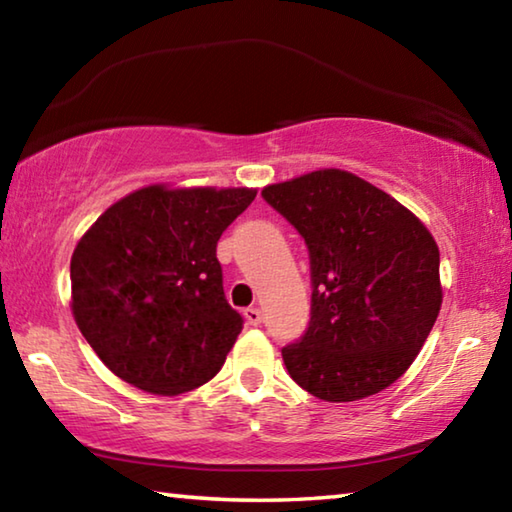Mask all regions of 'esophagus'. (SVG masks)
<instances>
[{
    "label": "esophagus",
    "instance_id": "esophagus-1",
    "mask_svg": "<svg viewBox=\"0 0 512 512\" xmlns=\"http://www.w3.org/2000/svg\"><path fill=\"white\" fill-rule=\"evenodd\" d=\"M244 318H246V323L248 325H253V327H257V325H262V309H257V307H248V309H244Z\"/></svg>",
    "mask_w": 512,
    "mask_h": 512
}]
</instances>
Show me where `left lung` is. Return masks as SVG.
<instances>
[{"label": "left lung", "instance_id": "left-lung-1", "mask_svg": "<svg viewBox=\"0 0 512 512\" xmlns=\"http://www.w3.org/2000/svg\"><path fill=\"white\" fill-rule=\"evenodd\" d=\"M309 250L311 318L282 348L289 375L325 402H354L402 377L436 323L440 253L393 196L341 169L264 187Z\"/></svg>", "mask_w": 512, "mask_h": 512}]
</instances>
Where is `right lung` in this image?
Instances as JSON below:
<instances>
[{"label":"right lung","mask_w":512,"mask_h":512,"mask_svg":"<svg viewBox=\"0 0 512 512\" xmlns=\"http://www.w3.org/2000/svg\"><path fill=\"white\" fill-rule=\"evenodd\" d=\"M255 189L144 187L76 244L72 311L97 357L155 395L203 386L244 327L223 293L216 244Z\"/></svg>","instance_id":"1"}]
</instances>
